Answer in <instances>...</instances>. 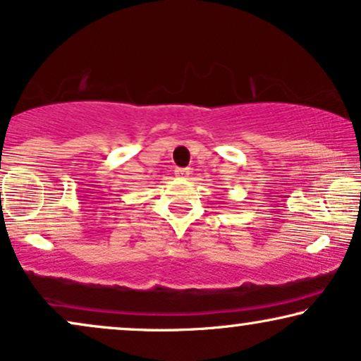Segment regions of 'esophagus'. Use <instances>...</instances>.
Returning <instances> with one entry per match:
<instances>
[{"label": "esophagus", "mask_w": 361, "mask_h": 361, "mask_svg": "<svg viewBox=\"0 0 361 361\" xmlns=\"http://www.w3.org/2000/svg\"><path fill=\"white\" fill-rule=\"evenodd\" d=\"M189 174H190L189 169H176V176H179V177H185Z\"/></svg>", "instance_id": "1"}]
</instances>
